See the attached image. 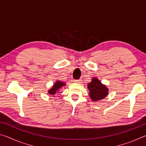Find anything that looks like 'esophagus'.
I'll list each match as a JSON object with an SVG mask.
<instances>
[{
	"instance_id": "obj_1",
	"label": "esophagus",
	"mask_w": 146,
	"mask_h": 146,
	"mask_svg": "<svg viewBox=\"0 0 146 146\" xmlns=\"http://www.w3.org/2000/svg\"><path fill=\"white\" fill-rule=\"evenodd\" d=\"M76 83H81V82H82V80L81 79H78V80H74Z\"/></svg>"
}]
</instances>
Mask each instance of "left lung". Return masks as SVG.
Returning a JSON list of instances; mask_svg holds the SVG:
<instances>
[{
  "instance_id": "1",
  "label": "left lung",
  "mask_w": 146,
  "mask_h": 146,
  "mask_svg": "<svg viewBox=\"0 0 146 146\" xmlns=\"http://www.w3.org/2000/svg\"><path fill=\"white\" fill-rule=\"evenodd\" d=\"M90 91V98L93 102L104 98L108 95V88L102 84L97 78H93L91 82L88 84Z\"/></svg>"
}]
</instances>
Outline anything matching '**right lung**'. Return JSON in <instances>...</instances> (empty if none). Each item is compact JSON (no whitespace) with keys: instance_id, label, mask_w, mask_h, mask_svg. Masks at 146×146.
<instances>
[{"instance_id":"obj_1","label":"right lung","mask_w":146,"mask_h":146,"mask_svg":"<svg viewBox=\"0 0 146 146\" xmlns=\"http://www.w3.org/2000/svg\"><path fill=\"white\" fill-rule=\"evenodd\" d=\"M64 85H66L65 83H63L62 82H61V81L57 80L55 84H54L53 87L48 91V93L50 94V95H55L56 93L58 92L59 90Z\"/></svg>"}]
</instances>
